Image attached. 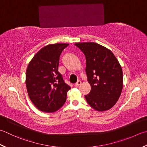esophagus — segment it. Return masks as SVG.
<instances>
[{"label":"esophagus","instance_id":"1","mask_svg":"<svg viewBox=\"0 0 147 147\" xmlns=\"http://www.w3.org/2000/svg\"><path fill=\"white\" fill-rule=\"evenodd\" d=\"M82 84V82L80 81V80H78V81L75 84H74V86H75L76 87H78L79 86Z\"/></svg>","mask_w":147,"mask_h":147}]
</instances>
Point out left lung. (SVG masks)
<instances>
[{"mask_svg": "<svg viewBox=\"0 0 147 147\" xmlns=\"http://www.w3.org/2000/svg\"><path fill=\"white\" fill-rule=\"evenodd\" d=\"M75 45L86 57V73L91 85L85 97L88 104L99 111L115 105L123 87L122 67L111 51L97 43L79 42Z\"/></svg>", "mask_w": 147, "mask_h": 147, "instance_id": "1", "label": "left lung"}]
</instances>
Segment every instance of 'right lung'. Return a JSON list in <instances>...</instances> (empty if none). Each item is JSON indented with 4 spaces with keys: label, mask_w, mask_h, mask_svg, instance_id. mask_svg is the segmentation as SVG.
<instances>
[{
    "label": "right lung",
    "mask_w": 147,
    "mask_h": 147,
    "mask_svg": "<svg viewBox=\"0 0 147 147\" xmlns=\"http://www.w3.org/2000/svg\"><path fill=\"white\" fill-rule=\"evenodd\" d=\"M69 44L48 45L37 52L28 65L26 86L28 94L37 109L54 112L62 107L71 87L58 71L59 57Z\"/></svg>",
    "instance_id": "add662e5"
}]
</instances>
